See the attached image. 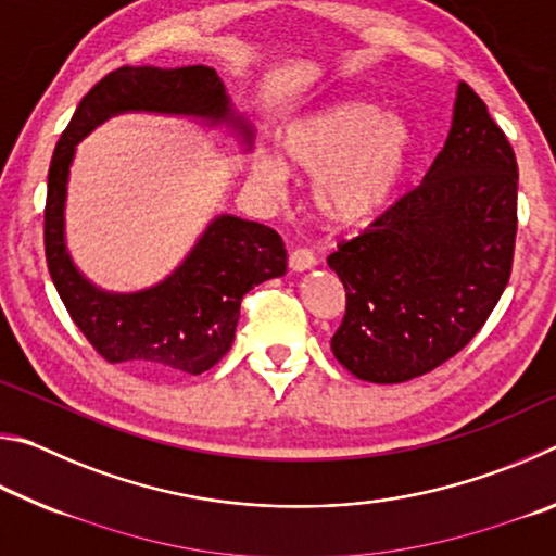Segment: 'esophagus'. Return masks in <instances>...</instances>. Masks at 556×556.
Here are the masks:
<instances>
[{
    "label": "esophagus",
    "instance_id": "34e87169",
    "mask_svg": "<svg viewBox=\"0 0 556 556\" xmlns=\"http://www.w3.org/2000/svg\"><path fill=\"white\" fill-rule=\"evenodd\" d=\"M316 267V257L312 250H294L289 252V269L291 271H308Z\"/></svg>",
    "mask_w": 556,
    "mask_h": 556
}]
</instances>
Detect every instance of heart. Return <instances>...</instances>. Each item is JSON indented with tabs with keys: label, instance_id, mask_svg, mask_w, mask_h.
I'll return each mask as SVG.
<instances>
[{
	"label": "heart",
	"instance_id": "b5f03b06",
	"mask_svg": "<svg viewBox=\"0 0 556 556\" xmlns=\"http://www.w3.org/2000/svg\"><path fill=\"white\" fill-rule=\"evenodd\" d=\"M417 156L407 119L384 115L378 102L341 100L306 112L279 131L277 156H252L250 178L279 193L289 174L314 176L312 203L338 230L382 218L397 201Z\"/></svg>",
	"mask_w": 556,
	"mask_h": 556
}]
</instances>
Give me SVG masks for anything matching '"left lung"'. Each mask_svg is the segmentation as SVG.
<instances>
[{"label":"left lung","mask_w":556,"mask_h":556,"mask_svg":"<svg viewBox=\"0 0 556 556\" xmlns=\"http://www.w3.org/2000/svg\"><path fill=\"white\" fill-rule=\"evenodd\" d=\"M517 162L485 102L458 83L444 149L419 188L328 257L345 287L333 355L357 380L434 370L473 338L507 287Z\"/></svg>","instance_id":"obj_1"}]
</instances>
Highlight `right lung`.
Segmentation results:
<instances>
[{
  "label": "right lung",
  "instance_id": "add662e5",
  "mask_svg": "<svg viewBox=\"0 0 556 556\" xmlns=\"http://www.w3.org/2000/svg\"><path fill=\"white\" fill-rule=\"evenodd\" d=\"M127 112L193 119L228 129L242 154L255 127L235 110L213 68H125L105 75L80 100L55 144L43 213L46 262L75 326L108 363L149 375H201L230 351L240 301L252 287L287 271V250L267 225L220 213L172 275L137 291H108L75 265L65 240V201L75 149L92 129Z\"/></svg>",
  "mask_w": 556,
  "mask_h": 556
}]
</instances>
